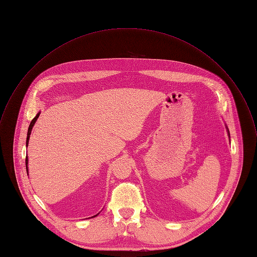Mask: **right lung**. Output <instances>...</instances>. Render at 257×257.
Instances as JSON below:
<instances>
[{
  "label": "right lung",
  "mask_w": 257,
  "mask_h": 257,
  "mask_svg": "<svg viewBox=\"0 0 257 257\" xmlns=\"http://www.w3.org/2000/svg\"><path fill=\"white\" fill-rule=\"evenodd\" d=\"M39 115H40V112L32 119V121H31V123H30V126H29V130H28V135H27V143H26V145H27V147H28V144H29V138H30V135H31V132H32V128H33V126H34V124H35V122H36V120H37V118L39 117ZM26 170H28V157H26ZM97 215V214H96ZM96 215H94V216H96ZM93 216V217H94Z\"/></svg>",
  "instance_id": "obj_1"
}]
</instances>
